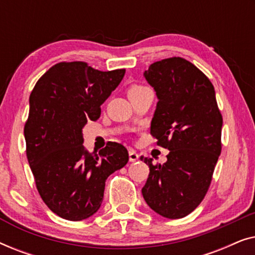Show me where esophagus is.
Masks as SVG:
<instances>
[{
  "mask_svg": "<svg viewBox=\"0 0 255 255\" xmlns=\"http://www.w3.org/2000/svg\"><path fill=\"white\" fill-rule=\"evenodd\" d=\"M128 159H130L131 162H135L139 159L138 153L135 152V151H133V149H131V151L128 152Z\"/></svg>",
  "mask_w": 255,
  "mask_h": 255,
  "instance_id": "esophagus-1",
  "label": "esophagus"
}]
</instances>
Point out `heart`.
I'll list each match as a JSON object with an SVG mask.
<instances>
[{
	"instance_id": "1",
	"label": "heart",
	"mask_w": 255,
	"mask_h": 255,
	"mask_svg": "<svg viewBox=\"0 0 255 255\" xmlns=\"http://www.w3.org/2000/svg\"><path fill=\"white\" fill-rule=\"evenodd\" d=\"M146 88V87H142V86H132L130 89H128V92H135V90H141Z\"/></svg>"
}]
</instances>
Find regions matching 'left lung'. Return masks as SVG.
I'll list each match as a JSON object with an SVG mask.
<instances>
[{"instance_id":"left-lung-1","label":"left lung","mask_w":255,"mask_h":255,"mask_svg":"<svg viewBox=\"0 0 255 255\" xmlns=\"http://www.w3.org/2000/svg\"><path fill=\"white\" fill-rule=\"evenodd\" d=\"M144 78L158 97L151 134L169 153L163 165L140 156L149 167L142 196L162 217H186L207 194L221 154L223 118L215 88L196 66L179 57L154 62Z\"/></svg>"}]
</instances>
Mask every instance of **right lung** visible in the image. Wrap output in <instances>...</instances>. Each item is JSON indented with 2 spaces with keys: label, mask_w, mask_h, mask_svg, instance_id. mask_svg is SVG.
<instances>
[{
  "label": "right lung",
  "mask_w": 255,
  "mask_h": 255,
  "mask_svg": "<svg viewBox=\"0 0 255 255\" xmlns=\"http://www.w3.org/2000/svg\"><path fill=\"white\" fill-rule=\"evenodd\" d=\"M124 74L125 69L101 72L82 61L59 62L31 93L26 156L39 195L59 217L78 222L95 214L108 176L128 161L118 142H108L99 154L86 151L82 134Z\"/></svg>",
  "instance_id": "add662e5"
}]
</instances>
